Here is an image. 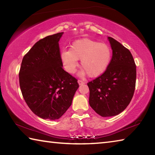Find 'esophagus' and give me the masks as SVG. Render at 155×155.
Returning <instances> with one entry per match:
<instances>
[{"label": "esophagus", "mask_w": 155, "mask_h": 155, "mask_svg": "<svg viewBox=\"0 0 155 155\" xmlns=\"http://www.w3.org/2000/svg\"><path fill=\"white\" fill-rule=\"evenodd\" d=\"M78 83L79 85H83V84H85V81H81V80H78Z\"/></svg>", "instance_id": "obj_1"}]
</instances>
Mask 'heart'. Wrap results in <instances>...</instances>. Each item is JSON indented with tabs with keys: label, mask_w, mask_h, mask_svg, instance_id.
Listing matches in <instances>:
<instances>
[{
	"label": "heart",
	"mask_w": 155,
	"mask_h": 155,
	"mask_svg": "<svg viewBox=\"0 0 155 155\" xmlns=\"http://www.w3.org/2000/svg\"><path fill=\"white\" fill-rule=\"evenodd\" d=\"M112 58V51L108 44L91 39H81L73 42L70 51L61 54V59L67 71L73 74L78 66V60L84 70L81 74L98 77L106 71Z\"/></svg>",
	"instance_id": "obj_1"
}]
</instances>
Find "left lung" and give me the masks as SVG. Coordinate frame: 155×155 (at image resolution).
<instances>
[{
	"label": "left lung",
	"mask_w": 155,
	"mask_h": 155,
	"mask_svg": "<svg viewBox=\"0 0 155 155\" xmlns=\"http://www.w3.org/2000/svg\"><path fill=\"white\" fill-rule=\"evenodd\" d=\"M108 38L113 51L109 66L87 83L90 105L103 117L118 115L127 108L136 83V65L129 50L114 38Z\"/></svg>",
	"instance_id": "obj_1"
}]
</instances>
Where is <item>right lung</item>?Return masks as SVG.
Segmentation results:
<instances>
[{"mask_svg":"<svg viewBox=\"0 0 155 155\" xmlns=\"http://www.w3.org/2000/svg\"><path fill=\"white\" fill-rule=\"evenodd\" d=\"M63 33L36 42L23 57L20 87L30 109L42 119L57 120L71 106L79 87L77 79L63 69L59 41Z\"/></svg>","mask_w":155,"mask_h":155,"instance_id":"obj_1","label":"right lung"}]
</instances>
